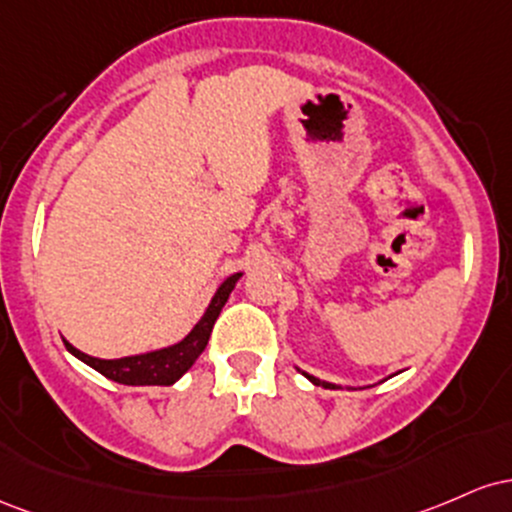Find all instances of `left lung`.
I'll return each mask as SVG.
<instances>
[{
    "instance_id": "1",
    "label": "left lung",
    "mask_w": 512,
    "mask_h": 512,
    "mask_svg": "<svg viewBox=\"0 0 512 512\" xmlns=\"http://www.w3.org/2000/svg\"><path fill=\"white\" fill-rule=\"evenodd\" d=\"M304 375H307V372H304ZM307 380H309V382H314V384H321V387H326V389H336V387H333V384H329V382H321V380H317V377H312V375H307Z\"/></svg>"
}]
</instances>
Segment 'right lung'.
Masks as SVG:
<instances>
[{
  "mask_svg": "<svg viewBox=\"0 0 512 512\" xmlns=\"http://www.w3.org/2000/svg\"><path fill=\"white\" fill-rule=\"evenodd\" d=\"M241 278V273L232 275L227 278L225 283L220 285V290L215 292L212 297L208 312L203 314V319L193 326V331L183 338L181 343L171 348H162V350H154V353H145V355H130V358H118V360H101V358H91V355L82 353L70 343L65 341L67 350L72 355H77L79 360H84L86 365L94 367L96 372H101L103 377L108 380L120 382V384H157V387H169L174 384L183 372L191 367L195 360L200 358L205 346L210 341V333L212 326H215L217 317H220L222 307L229 300V292L237 280Z\"/></svg>",
  "mask_w": 512,
  "mask_h": 512,
  "instance_id": "add662e5",
  "label": "right lung"
}]
</instances>
